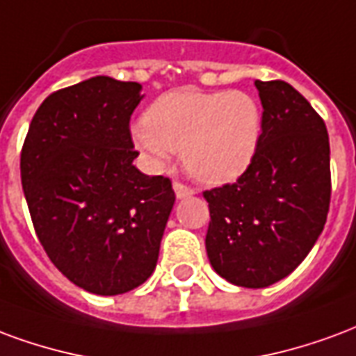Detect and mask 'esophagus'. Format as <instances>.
I'll return each mask as SVG.
<instances>
[{"label":"esophagus","mask_w":356,"mask_h":356,"mask_svg":"<svg viewBox=\"0 0 356 356\" xmlns=\"http://www.w3.org/2000/svg\"><path fill=\"white\" fill-rule=\"evenodd\" d=\"M175 191H176V197H178V199H184V197H189L195 193V189L189 188L188 184H184V181H180V180L175 181Z\"/></svg>","instance_id":"esophagus-1"}]
</instances>
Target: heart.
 Segmentation results:
<instances>
[{
  "label": "heart",
  "mask_w": 356,
  "mask_h": 356,
  "mask_svg": "<svg viewBox=\"0 0 356 356\" xmlns=\"http://www.w3.org/2000/svg\"><path fill=\"white\" fill-rule=\"evenodd\" d=\"M261 136L258 100L245 90H175L157 98L132 127L134 146L155 168L167 167L175 152L197 180H235L252 163Z\"/></svg>",
  "instance_id": "b5f03b06"
}]
</instances>
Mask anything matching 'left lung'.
<instances>
[{
  "instance_id": "1",
  "label": "left lung",
  "mask_w": 356,
  "mask_h": 356,
  "mask_svg": "<svg viewBox=\"0 0 356 356\" xmlns=\"http://www.w3.org/2000/svg\"><path fill=\"white\" fill-rule=\"evenodd\" d=\"M258 152L233 184L203 191L207 254L220 277L264 288L300 266L330 209V142L323 118L286 81H256Z\"/></svg>"
}]
</instances>
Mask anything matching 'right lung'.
Listing matches in <instances>:
<instances>
[{
	"label": "right lung",
	"instance_id": "right-lung-1",
	"mask_svg": "<svg viewBox=\"0 0 356 356\" xmlns=\"http://www.w3.org/2000/svg\"><path fill=\"white\" fill-rule=\"evenodd\" d=\"M142 85L106 75L54 90L33 115L20 178L33 229L64 277L115 296L147 281L175 204L172 181L146 176L131 115Z\"/></svg>",
	"mask_w": 356,
	"mask_h": 356
}]
</instances>
